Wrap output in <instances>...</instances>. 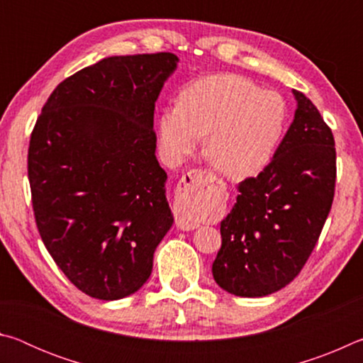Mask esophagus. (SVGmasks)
Instances as JSON below:
<instances>
[{"label": "esophagus", "instance_id": "1", "mask_svg": "<svg viewBox=\"0 0 363 363\" xmlns=\"http://www.w3.org/2000/svg\"><path fill=\"white\" fill-rule=\"evenodd\" d=\"M213 179L214 177L206 169H192L181 177L174 196L176 225L179 229L194 230L199 227L196 213L201 206L210 203Z\"/></svg>", "mask_w": 363, "mask_h": 363}]
</instances>
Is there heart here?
<instances>
[{
  "label": "heart",
  "mask_w": 363,
  "mask_h": 363,
  "mask_svg": "<svg viewBox=\"0 0 363 363\" xmlns=\"http://www.w3.org/2000/svg\"><path fill=\"white\" fill-rule=\"evenodd\" d=\"M285 126L286 106L280 94L237 73H216L189 83L179 104L162 110L158 136L164 158L177 163L208 134L206 153L214 167L247 177L267 167Z\"/></svg>",
  "instance_id": "obj_1"
}]
</instances>
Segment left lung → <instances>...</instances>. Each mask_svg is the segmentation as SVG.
I'll list each match as a JSON object with an SVG mask.
<instances>
[{
	"label": "left lung",
	"mask_w": 363,
	"mask_h": 363,
	"mask_svg": "<svg viewBox=\"0 0 363 363\" xmlns=\"http://www.w3.org/2000/svg\"><path fill=\"white\" fill-rule=\"evenodd\" d=\"M293 94L298 108L290 130L267 167L238 184L237 203L220 223L213 277L235 296H267L294 280L333 203V133L314 104Z\"/></svg>",
	"instance_id": "left-lung-1"
}]
</instances>
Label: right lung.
<instances>
[{
  "instance_id": "add662e5",
  "label": "right lung",
  "mask_w": 363,
  "mask_h": 363,
  "mask_svg": "<svg viewBox=\"0 0 363 363\" xmlns=\"http://www.w3.org/2000/svg\"><path fill=\"white\" fill-rule=\"evenodd\" d=\"M177 62L171 52L102 59L65 78L35 123L36 227L54 262L91 298L138 291L173 225L153 110Z\"/></svg>"
}]
</instances>
